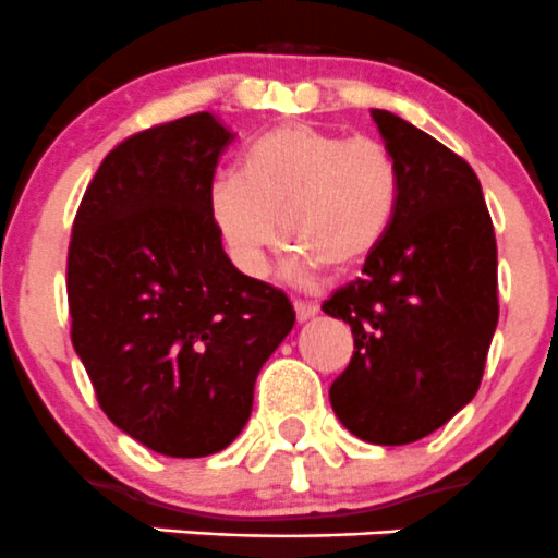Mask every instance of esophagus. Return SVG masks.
Masks as SVG:
<instances>
[{
  "label": "esophagus",
  "instance_id": "obj_1",
  "mask_svg": "<svg viewBox=\"0 0 558 558\" xmlns=\"http://www.w3.org/2000/svg\"><path fill=\"white\" fill-rule=\"evenodd\" d=\"M294 311H296V318H300V320H311V318H315V315H318V305H315V302L296 300Z\"/></svg>",
  "mask_w": 558,
  "mask_h": 558
}]
</instances>
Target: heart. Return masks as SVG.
Segmentation results:
<instances>
[{
  "label": "heart",
  "instance_id": "obj_1",
  "mask_svg": "<svg viewBox=\"0 0 558 558\" xmlns=\"http://www.w3.org/2000/svg\"><path fill=\"white\" fill-rule=\"evenodd\" d=\"M399 189L397 159L378 140L289 123L245 150L240 174L213 180L210 216L251 278L267 272L283 234L315 264L345 272L384 245Z\"/></svg>",
  "mask_w": 558,
  "mask_h": 558
}]
</instances>
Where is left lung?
Segmentation results:
<instances>
[{
  "label": "left lung",
  "instance_id": "left-lung-1",
  "mask_svg": "<svg viewBox=\"0 0 558 558\" xmlns=\"http://www.w3.org/2000/svg\"><path fill=\"white\" fill-rule=\"evenodd\" d=\"M402 174L397 216L362 278L320 311L353 331L329 388L351 435L408 446L477 393L499 318L497 240L481 180L461 156L388 110H373Z\"/></svg>",
  "mask_w": 558,
  "mask_h": 558
}]
</instances>
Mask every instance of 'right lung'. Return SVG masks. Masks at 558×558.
Returning <instances> with one entry per match:
<instances>
[{"label": "right lung", "mask_w": 558, "mask_h": 558, "mask_svg": "<svg viewBox=\"0 0 558 558\" xmlns=\"http://www.w3.org/2000/svg\"><path fill=\"white\" fill-rule=\"evenodd\" d=\"M234 134L210 112L132 134L105 156L72 223V345L107 418L156 453L223 451L294 326L289 296L240 272L210 216Z\"/></svg>", "instance_id": "right-lung-1"}]
</instances>
